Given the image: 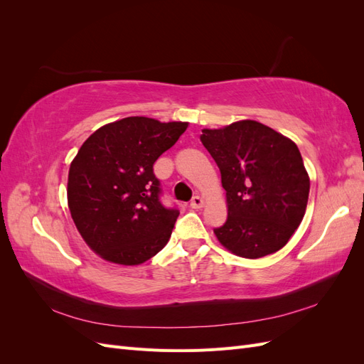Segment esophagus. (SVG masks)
<instances>
[{
	"instance_id": "obj_1",
	"label": "esophagus",
	"mask_w": 364,
	"mask_h": 364,
	"mask_svg": "<svg viewBox=\"0 0 364 364\" xmlns=\"http://www.w3.org/2000/svg\"><path fill=\"white\" fill-rule=\"evenodd\" d=\"M203 205H205V202H203V199H202L200 196H194L191 203H190V206L193 209H200V208H203Z\"/></svg>"
}]
</instances>
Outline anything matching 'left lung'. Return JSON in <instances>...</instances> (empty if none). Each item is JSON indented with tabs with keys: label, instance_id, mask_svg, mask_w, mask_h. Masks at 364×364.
Returning <instances> with one entry per match:
<instances>
[{
	"label": "left lung",
	"instance_id": "8db88e82",
	"mask_svg": "<svg viewBox=\"0 0 364 364\" xmlns=\"http://www.w3.org/2000/svg\"><path fill=\"white\" fill-rule=\"evenodd\" d=\"M200 141L226 191L228 220L214 229L220 245L247 259L282 249L302 222L310 193L297 146L253 119L203 129Z\"/></svg>",
	"mask_w": 364,
	"mask_h": 364
}]
</instances>
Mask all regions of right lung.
<instances>
[{"instance_id": "right-lung-1", "label": "right lung", "mask_w": 364, "mask_h": 364, "mask_svg": "<svg viewBox=\"0 0 364 364\" xmlns=\"http://www.w3.org/2000/svg\"><path fill=\"white\" fill-rule=\"evenodd\" d=\"M186 127V121L127 117L97 129L77 151L68 173V208L98 257L139 266L168 243L179 211L159 202L153 164Z\"/></svg>"}]
</instances>
